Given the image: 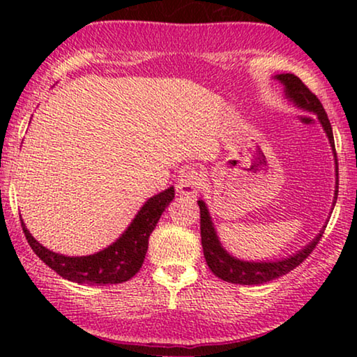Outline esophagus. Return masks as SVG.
<instances>
[{
	"label": "esophagus",
	"mask_w": 357,
	"mask_h": 357,
	"mask_svg": "<svg viewBox=\"0 0 357 357\" xmlns=\"http://www.w3.org/2000/svg\"><path fill=\"white\" fill-rule=\"evenodd\" d=\"M203 183L204 182H203L202 174H199L195 167H192V165H183V167L180 169L177 188L182 195H187V197H197L199 190L203 188Z\"/></svg>",
	"instance_id": "esophagus-1"
}]
</instances>
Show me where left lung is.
<instances>
[{
    "label": "left lung",
    "instance_id": "8db88e82",
    "mask_svg": "<svg viewBox=\"0 0 357 357\" xmlns=\"http://www.w3.org/2000/svg\"><path fill=\"white\" fill-rule=\"evenodd\" d=\"M278 81L284 86L286 97L291 102H294L297 107L304 109L307 112H314V114L319 116L321 126H324L326 136H328V141L331 144V149H333L335 154V164H336V177H338V159H336V151H335V139H333V131H331V123L328 120V115L321 105L314 92H312L309 87H307L304 82H302L296 75H278L275 76ZM336 198H338V180H336V190H335V199L333 206L336 203ZM199 206V229H202V245H203V253L204 258H206V263L214 275L221 278L222 281L234 282V284H263V282L273 281L276 278H280L286 273L294 270L296 266H299L302 261L305 260L307 257L314 252V248L319 241L324 236V231L326 224L321 229L319 236H317L314 241H312L309 245H305L302 250H299L294 255L289 258H282V260L278 261H243L238 260V258L229 255L226 248L221 245L219 242L216 229L213 226L211 216H209L208 206L203 199L198 202Z\"/></svg>",
    "mask_w": 357,
    "mask_h": 357
}]
</instances>
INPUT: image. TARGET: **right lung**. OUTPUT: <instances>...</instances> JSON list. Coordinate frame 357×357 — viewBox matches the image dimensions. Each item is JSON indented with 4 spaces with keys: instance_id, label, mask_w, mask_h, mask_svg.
<instances>
[{
    "instance_id": "1",
    "label": "right lung",
    "mask_w": 357,
    "mask_h": 357,
    "mask_svg": "<svg viewBox=\"0 0 357 357\" xmlns=\"http://www.w3.org/2000/svg\"><path fill=\"white\" fill-rule=\"evenodd\" d=\"M175 197L174 187L154 195L143 204L128 229L104 250L87 257H65L38 243L22 224V231L32 250L61 278L77 284H119L133 278L143 266L149 236L158 226L165 208Z\"/></svg>"
}]
</instances>
